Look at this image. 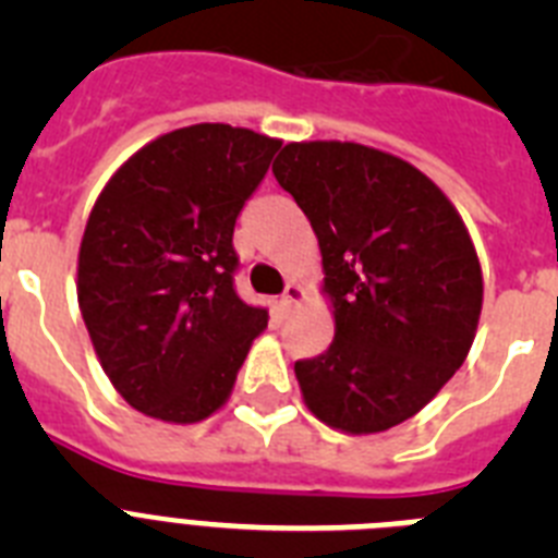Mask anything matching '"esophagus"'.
Returning a JSON list of instances; mask_svg holds the SVG:
<instances>
[{
    "label": "esophagus",
    "mask_w": 558,
    "mask_h": 558,
    "mask_svg": "<svg viewBox=\"0 0 558 558\" xmlns=\"http://www.w3.org/2000/svg\"><path fill=\"white\" fill-rule=\"evenodd\" d=\"M302 302H304V288H302V284L290 282L288 288H284L282 299H279V307H282L284 313H290V310H293L295 304H302Z\"/></svg>",
    "instance_id": "34e87169"
}]
</instances>
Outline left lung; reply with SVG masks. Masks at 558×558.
Masks as SVG:
<instances>
[{
  "label": "left lung",
  "mask_w": 558,
  "mask_h": 558,
  "mask_svg": "<svg viewBox=\"0 0 558 558\" xmlns=\"http://www.w3.org/2000/svg\"><path fill=\"white\" fill-rule=\"evenodd\" d=\"M274 175L307 215L335 338L299 360L304 405L352 436L416 416L461 368L483 274L461 215L411 161L357 142H290Z\"/></svg>",
  "instance_id": "8db88e82"
}]
</instances>
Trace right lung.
Returning <instances> with one entry per match:
<instances>
[{
	"label": "right lung",
	"mask_w": 558,
	"mask_h": 558,
	"mask_svg": "<svg viewBox=\"0 0 558 558\" xmlns=\"http://www.w3.org/2000/svg\"><path fill=\"white\" fill-rule=\"evenodd\" d=\"M279 140L201 122L161 133L113 172L77 251V304L128 405L195 425L226 405L268 313L234 293L236 215Z\"/></svg>",
	"instance_id": "1"
}]
</instances>
